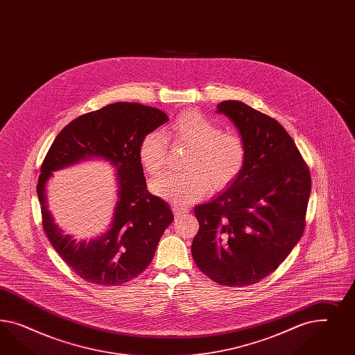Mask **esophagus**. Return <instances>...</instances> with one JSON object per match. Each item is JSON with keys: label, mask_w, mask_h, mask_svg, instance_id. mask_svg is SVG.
<instances>
[{"label": "esophagus", "mask_w": 355, "mask_h": 355, "mask_svg": "<svg viewBox=\"0 0 355 355\" xmlns=\"http://www.w3.org/2000/svg\"><path fill=\"white\" fill-rule=\"evenodd\" d=\"M173 214L175 216H181L182 214H186L189 209L187 207H182V205H173L172 207Z\"/></svg>", "instance_id": "obj_1"}]
</instances>
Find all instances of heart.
<instances>
[{
	"mask_svg": "<svg viewBox=\"0 0 355 355\" xmlns=\"http://www.w3.org/2000/svg\"><path fill=\"white\" fill-rule=\"evenodd\" d=\"M171 139L191 150L184 162L186 173H165L150 183L152 193L178 205L193 203L209 191L220 193L236 182L245 171L248 147L236 132L223 131L220 123L198 110H186L173 119ZM169 140L153 130L143 137L138 159L144 172L156 175L168 160Z\"/></svg>",
	"mask_w": 355,
	"mask_h": 355,
	"instance_id": "b5f03b06",
	"label": "heart"
}]
</instances>
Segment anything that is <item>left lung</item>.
Listing matches in <instances>:
<instances>
[{
    "label": "left lung",
    "mask_w": 355,
    "mask_h": 355,
    "mask_svg": "<svg viewBox=\"0 0 355 355\" xmlns=\"http://www.w3.org/2000/svg\"><path fill=\"white\" fill-rule=\"evenodd\" d=\"M217 113L234 122L248 162L225 193L195 207L199 232L191 252L198 268L217 284L248 286L279 268L301 239L311 175L276 119L236 100L220 103Z\"/></svg>",
    "instance_id": "obj_1"
}]
</instances>
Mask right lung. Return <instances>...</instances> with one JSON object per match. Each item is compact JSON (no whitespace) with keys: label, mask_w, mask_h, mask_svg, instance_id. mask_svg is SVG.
Masks as SVG:
<instances>
[{"label":"right lung","mask_w":355,"mask_h":355,"mask_svg":"<svg viewBox=\"0 0 355 355\" xmlns=\"http://www.w3.org/2000/svg\"><path fill=\"white\" fill-rule=\"evenodd\" d=\"M168 119L156 107L113 103L64 126L44 159L36 187L44 232L64 263L88 282L117 286L139 276L150 266L164 230L174 218L169 205L147 190L138 159L140 140ZM94 155L119 171V202L104 236L76 243L53 224L46 207L44 184L54 170Z\"/></svg>","instance_id":"obj_1"}]
</instances>
